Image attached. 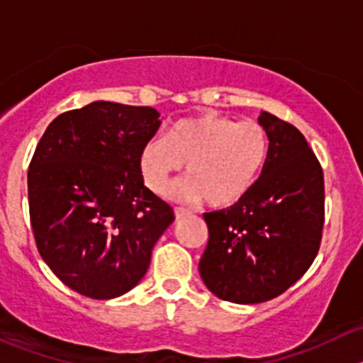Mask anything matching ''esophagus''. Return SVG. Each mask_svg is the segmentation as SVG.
I'll use <instances>...</instances> for the list:
<instances>
[{
	"label": "esophagus",
	"instance_id": "obj_1",
	"mask_svg": "<svg viewBox=\"0 0 363 363\" xmlns=\"http://www.w3.org/2000/svg\"><path fill=\"white\" fill-rule=\"evenodd\" d=\"M191 214V211L189 208H184V207H175V218L181 219V218H186V216Z\"/></svg>",
	"mask_w": 363,
	"mask_h": 363
}]
</instances>
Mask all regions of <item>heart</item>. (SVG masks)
<instances>
[{"label":"heart","mask_w":363,"mask_h":363,"mask_svg":"<svg viewBox=\"0 0 363 363\" xmlns=\"http://www.w3.org/2000/svg\"><path fill=\"white\" fill-rule=\"evenodd\" d=\"M269 152V133L259 123L205 113L177 121L167 137L145 142L138 168L145 186L161 193L186 163L189 177L175 186L174 195L230 207L251 191Z\"/></svg>","instance_id":"1"}]
</instances>
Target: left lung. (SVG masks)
Masks as SVG:
<instances>
[{
    "label": "left lung",
    "mask_w": 363,
    "mask_h": 363,
    "mask_svg": "<svg viewBox=\"0 0 363 363\" xmlns=\"http://www.w3.org/2000/svg\"><path fill=\"white\" fill-rule=\"evenodd\" d=\"M270 152L240 202L205 212L208 242L200 259L205 286L221 300L259 303L295 284L320 251L325 223L323 168L303 135L262 112Z\"/></svg>",
    "instance_id": "obj_1"
}]
</instances>
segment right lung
I'll list each match as a JSON object with an SVG mask.
<instances>
[{"instance_id":"right-lung-1","label":"right lung","mask_w":363,"mask_h":363,"mask_svg":"<svg viewBox=\"0 0 363 363\" xmlns=\"http://www.w3.org/2000/svg\"><path fill=\"white\" fill-rule=\"evenodd\" d=\"M160 124L152 107L93 101L57 116L36 145L28 170L33 235L77 294L107 300L137 286L175 219L138 168Z\"/></svg>"}]
</instances>
